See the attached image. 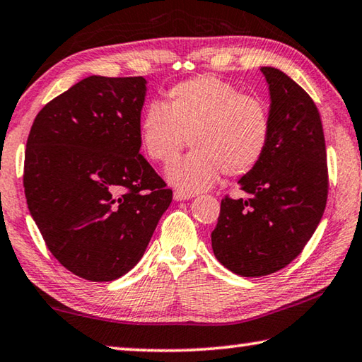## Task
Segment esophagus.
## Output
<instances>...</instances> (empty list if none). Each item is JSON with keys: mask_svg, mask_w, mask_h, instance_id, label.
I'll list each match as a JSON object with an SVG mask.
<instances>
[{"mask_svg": "<svg viewBox=\"0 0 362 362\" xmlns=\"http://www.w3.org/2000/svg\"><path fill=\"white\" fill-rule=\"evenodd\" d=\"M190 198H193V193L182 192V190H175L174 192V199H175V202H185V199H190Z\"/></svg>", "mask_w": 362, "mask_h": 362, "instance_id": "34e87169", "label": "esophagus"}]
</instances>
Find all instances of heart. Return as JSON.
I'll return each instance as SVG.
<instances>
[{
	"label": "heart",
	"mask_w": 362,
	"mask_h": 362,
	"mask_svg": "<svg viewBox=\"0 0 362 362\" xmlns=\"http://www.w3.org/2000/svg\"><path fill=\"white\" fill-rule=\"evenodd\" d=\"M271 119L261 100L243 95L212 76L187 80L151 103L140 120V143L156 163H171L188 138L195 150L168 168L182 192L206 190L222 172L230 177L253 170L266 153Z\"/></svg>",
	"instance_id": "obj_1"
}]
</instances>
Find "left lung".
I'll return each instance as SVG.
<instances>
[{"label": "left lung", "instance_id": "8db88e82", "mask_svg": "<svg viewBox=\"0 0 362 362\" xmlns=\"http://www.w3.org/2000/svg\"><path fill=\"white\" fill-rule=\"evenodd\" d=\"M261 72L271 95L266 153L238 180L250 198H223L211 233L217 261L242 277L288 266L317 228L329 193L324 130L314 101L279 69Z\"/></svg>", "mask_w": 362, "mask_h": 362}]
</instances>
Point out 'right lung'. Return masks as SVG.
<instances>
[{"label": "right lung", "instance_id": "1", "mask_svg": "<svg viewBox=\"0 0 362 362\" xmlns=\"http://www.w3.org/2000/svg\"><path fill=\"white\" fill-rule=\"evenodd\" d=\"M143 77L91 76L51 100L27 139L28 211L57 261L111 282L141 259L172 190L140 154Z\"/></svg>", "mask_w": 362, "mask_h": 362}]
</instances>
